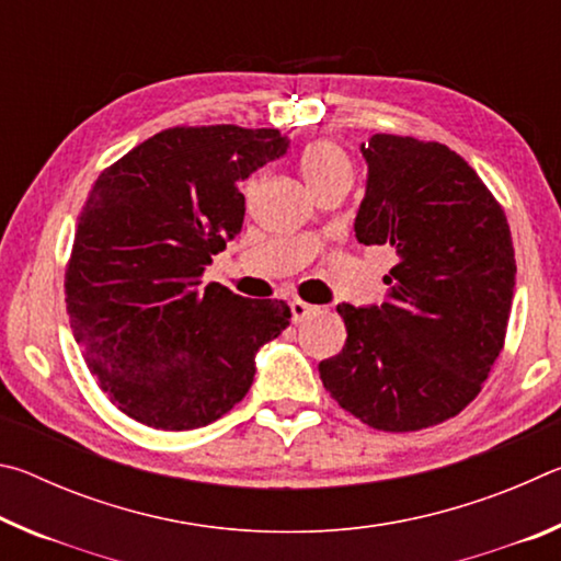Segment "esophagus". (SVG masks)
Returning <instances> with one entry per match:
<instances>
[{
  "mask_svg": "<svg viewBox=\"0 0 561 561\" xmlns=\"http://www.w3.org/2000/svg\"><path fill=\"white\" fill-rule=\"evenodd\" d=\"M314 311H317V307H311V304H307V301H301V299L291 301V319L294 321L309 319L311 314H314Z\"/></svg>",
  "mask_w": 561,
  "mask_h": 561,
  "instance_id": "esophagus-1",
  "label": "esophagus"
}]
</instances>
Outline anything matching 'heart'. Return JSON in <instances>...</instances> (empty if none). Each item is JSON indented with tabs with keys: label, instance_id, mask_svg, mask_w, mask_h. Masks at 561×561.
Returning <instances> with one entry per match:
<instances>
[{
	"label": "heart",
	"instance_id": "obj_1",
	"mask_svg": "<svg viewBox=\"0 0 561 561\" xmlns=\"http://www.w3.org/2000/svg\"><path fill=\"white\" fill-rule=\"evenodd\" d=\"M299 168L311 190L331 183V180H346V183H351V175H354L346 150L334 144V140H317V144L304 148Z\"/></svg>",
	"mask_w": 561,
	"mask_h": 561
}]
</instances>
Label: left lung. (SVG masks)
I'll return each mask as SVG.
<instances>
[{
    "label": "left lung",
    "mask_w": 561,
    "mask_h": 561,
    "mask_svg": "<svg viewBox=\"0 0 561 561\" xmlns=\"http://www.w3.org/2000/svg\"><path fill=\"white\" fill-rule=\"evenodd\" d=\"M356 215L364 244L398 264L381 307L339 304L341 354L319 364L331 398L386 433L438 425L468 408L505 346L515 291L507 215L448 146L376 133Z\"/></svg>",
    "instance_id": "left-lung-1"
}]
</instances>
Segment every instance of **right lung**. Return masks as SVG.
I'll list each match as a JSON object with an SVG mask.
<instances>
[{
	"label": "right lung",
	"instance_id": "1",
	"mask_svg": "<svg viewBox=\"0 0 561 561\" xmlns=\"http://www.w3.org/2000/svg\"><path fill=\"white\" fill-rule=\"evenodd\" d=\"M287 146L277 128H165L89 193L66 262V311L99 388L133 421L193 431L222 417L250 391L257 348L289 327L287 301L201 282L242 230L237 183Z\"/></svg>",
	"mask_w": 561,
	"mask_h": 561
}]
</instances>
